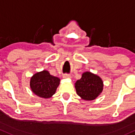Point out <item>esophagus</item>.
<instances>
[{"label":"esophagus","mask_w":135,"mask_h":135,"mask_svg":"<svg viewBox=\"0 0 135 135\" xmlns=\"http://www.w3.org/2000/svg\"><path fill=\"white\" fill-rule=\"evenodd\" d=\"M63 78L65 79H71V76L69 75H67V74H65V75H63Z\"/></svg>","instance_id":"34e87169"}]
</instances>
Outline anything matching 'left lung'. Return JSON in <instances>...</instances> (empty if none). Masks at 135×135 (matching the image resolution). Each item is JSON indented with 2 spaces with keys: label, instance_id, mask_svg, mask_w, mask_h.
<instances>
[{
  "label": "left lung",
  "instance_id": "left-lung-1",
  "mask_svg": "<svg viewBox=\"0 0 135 135\" xmlns=\"http://www.w3.org/2000/svg\"><path fill=\"white\" fill-rule=\"evenodd\" d=\"M76 94L82 100H93L102 93L104 82L99 76L91 72L82 73V77L75 83Z\"/></svg>",
  "mask_w": 135,
  "mask_h": 135
}]
</instances>
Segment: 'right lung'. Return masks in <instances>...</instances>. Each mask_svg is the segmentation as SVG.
Segmentation results:
<instances>
[{
    "instance_id": "obj_1",
    "label": "right lung",
    "mask_w": 135,
    "mask_h": 135,
    "mask_svg": "<svg viewBox=\"0 0 135 135\" xmlns=\"http://www.w3.org/2000/svg\"><path fill=\"white\" fill-rule=\"evenodd\" d=\"M60 81L59 78L51 75L48 71L43 70L35 73L31 76L30 85L35 95L47 99L55 93Z\"/></svg>"
}]
</instances>
